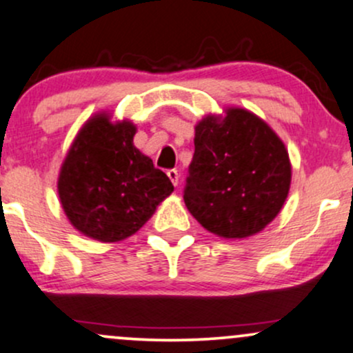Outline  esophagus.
<instances>
[{
	"instance_id": "1",
	"label": "esophagus",
	"mask_w": 353,
	"mask_h": 353,
	"mask_svg": "<svg viewBox=\"0 0 353 353\" xmlns=\"http://www.w3.org/2000/svg\"><path fill=\"white\" fill-rule=\"evenodd\" d=\"M167 175H168L170 180H172V183L175 185V186H178V181H180V173H178V170H175V168L168 170Z\"/></svg>"
}]
</instances>
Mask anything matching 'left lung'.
<instances>
[{
  "label": "left lung",
  "mask_w": 353,
  "mask_h": 353,
  "mask_svg": "<svg viewBox=\"0 0 353 353\" xmlns=\"http://www.w3.org/2000/svg\"><path fill=\"white\" fill-rule=\"evenodd\" d=\"M289 186V153L258 115L231 107L194 127L183 200L210 233L234 239L259 233L283 208Z\"/></svg>",
  "instance_id": "1"
}]
</instances>
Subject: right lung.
<instances>
[{
	"instance_id": "right-lung-1",
	"label": "right lung",
	"mask_w": 353,
	"mask_h": 353,
	"mask_svg": "<svg viewBox=\"0 0 353 353\" xmlns=\"http://www.w3.org/2000/svg\"><path fill=\"white\" fill-rule=\"evenodd\" d=\"M137 128L109 114L87 120L61 167L57 192L65 216L102 243L128 238L173 192L170 178L134 145Z\"/></svg>"
}]
</instances>
